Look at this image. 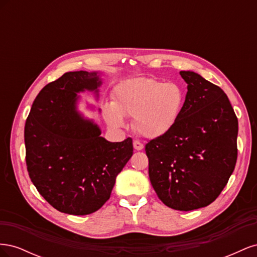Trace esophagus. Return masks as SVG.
<instances>
[{
	"mask_svg": "<svg viewBox=\"0 0 257 257\" xmlns=\"http://www.w3.org/2000/svg\"><path fill=\"white\" fill-rule=\"evenodd\" d=\"M133 146H134V149L137 150V151L144 149V145H143L141 142H138V141H134Z\"/></svg>",
	"mask_w": 257,
	"mask_h": 257,
	"instance_id": "obj_1",
	"label": "esophagus"
}]
</instances>
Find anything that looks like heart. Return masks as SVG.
<instances>
[{"mask_svg":"<svg viewBox=\"0 0 257 257\" xmlns=\"http://www.w3.org/2000/svg\"><path fill=\"white\" fill-rule=\"evenodd\" d=\"M185 104V90L180 83L154 78H134L115 88L113 102L104 106L109 126H124V116L134 118L139 135L159 138L172 131L180 119Z\"/></svg>","mask_w":257,"mask_h":257,"instance_id":"1","label":"heart"}]
</instances>
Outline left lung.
<instances>
[{"label":"left lung","instance_id":"left-lung-1","mask_svg":"<svg viewBox=\"0 0 257 257\" xmlns=\"http://www.w3.org/2000/svg\"><path fill=\"white\" fill-rule=\"evenodd\" d=\"M188 83L180 119L165 136L146 145L149 178L167 207L191 211L220 195L235 169L238 119L224 91L199 74Z\"/></svg>","mask_w":257,"mask_h":257}]
</instances>
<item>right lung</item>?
Segmentation results:
<instances>
[{"label":"right lung","mask_w":257,"mask_h":257,"mask_svg":"<svg viewBox=\"0 0 257 257\" xmlns=\"http://www.w3.org/2000/svg\"><path fill=\"white\" fill-rule=\"evenodd\" d=\"M98 72H69L42 89L25 126L31 181L60 212L85 215L109 199L118 174L133 155V141L110 143L77 110L78 93L102 84Z\"/></svg>","instance_id":"add662e5"}]
</instances>
